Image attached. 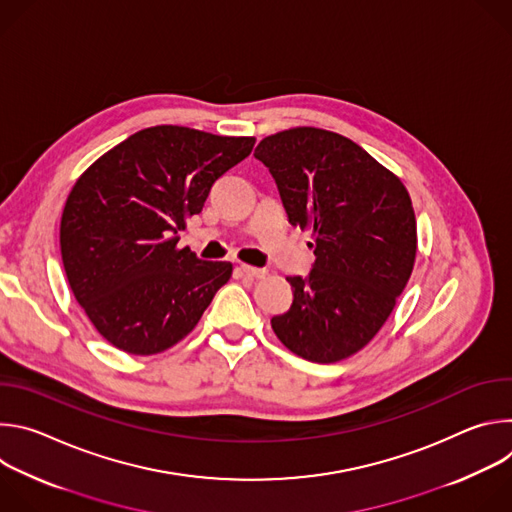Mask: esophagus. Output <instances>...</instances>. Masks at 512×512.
<instances>
[{
    "mask_svg": "<svg viewBox=\"0 0 512 512\" xmlns=\"http://www.w3.org/2000/svg\"><path fill=\"white\" fill-rule=\"evenodd\" d=\"M239 269L243 271V275H247V277H251V279H261V277H265V275H267V269L251 267V265H245V263H243Z\"/></svg>",
    "mask_w": 512,
    "mask_h": 512,
    "instance_id": "34e87169",
    "label": "esophagus"
}]
</instances>
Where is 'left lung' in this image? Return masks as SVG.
I'll return each mask as SVG.
<instances>
[{
	"label": "left lung",
	"instance_id": "left-lung-1",
	"mask_svg": "<svg viewBox=\"0 0 512 512\" xmlns=\"http://www.w3.org/2000/svg\"><path fill=\"white\" fill-rule=\"evenodd\" d=\"M255 158L275 178L287 221L312 231L316 255L308 277H287L294 300L271 328L306 360H344L377 336L411 277V196L360 145L320 127L267 135Z\"/></svg>",
	"mask_w": 512,
	"mask_h": 512
}]
</instances>
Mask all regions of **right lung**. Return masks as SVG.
Returning a JSON list of instances; mask_svg holds the SVG:
<instances>
[{"mask_svg": "<svg viewBox=\"0 0 512 512\" xmlns=\"http://www.w3.org/2000/svg\"><path fill=\"white\" fill-rule=\"evenodd\" d=\"M253 145L255 137L156 125L79 176L60 218V253L72 294L109 344L150 356L194 330L233 265L196 259L176 235Z\"/></svg>", "mask_w": 512, "mask_h": 512, "instance_id": "obj_1", "label": "right lung"}]
</instances>
